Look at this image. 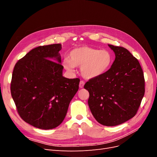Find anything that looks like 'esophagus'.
<instances>
[{
    "label": "esophagus",
    "mask_w": 157,
    "mask_h": 157,
    "mask_svg": "<svg viewBox=\"0 0 157 157\" xmlns=\"http://www.w3.org/2000/svg\"><path fill=\"white\" fill-rule=\"evenodd\" d=\"M84 82L82 81V80H80V83H79V87L80 88H82L84 87Z\"/></svg>",
    "instance_id": "obj_1"
}]
</instances>
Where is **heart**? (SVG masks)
I'll return each mask as SVG.
<instances>
[{
	"instance_id": "obj_1",
	"label": "heart",
	"mask_w": 157,
	"mask_h": 157,
	"mask_svg": "<svg viewBox=\"0 0 157 157\" xmlns=\"http://www.w3.org/2000/svg\"><path fill=\"white\" fill-rule=\"evenodd\" d=\"M113 62V55L110 51L82 46L71 50L69 59L65 58L63 65L69 73H74L75 66L80 67V73L84 78L93 79L107 73Z\"/></svg>"
}]
</instances>
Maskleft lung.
Segmentation results:
<instances>
[{
	"label": "left lung",
	"mask_w": 157,
	"mask_h": 157,
	"mask_svg": "<svg viewBox=\"0 0 157 157\" xmlns=\"http://www.w3.org/2000/svg\"><path fill=\"white\" fill-rule=\"evenodd\" d=\"M115 59L108 72L90 79L84 88L89 92L88 105L99 124L114 126L134 117L145 94L141 65L127 49L108 44Z\"/></svg>",
	"instance_id": "8db88e82"
}]
</instances>
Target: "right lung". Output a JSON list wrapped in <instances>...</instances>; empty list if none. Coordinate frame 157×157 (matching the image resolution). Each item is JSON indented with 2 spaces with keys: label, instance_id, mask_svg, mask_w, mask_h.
<instances>
[{
  "label": "right lung",
  "instance_id": "add662e5",
  "mask_svg": "<svg viewBox=\"0 0 157 157\" xmlns=\"http://www.w3.org/2000/svg\"><path fill=\"white\" fill-rule=\"evenodd\" d=\"M61 44L31 50L14 67L11 94L22 119L42 130L58 126L78 90L79 78L63 76Z\"/></svg>",
  "mask_w": 157,
  "mask_h": 157
}]
</instances>
